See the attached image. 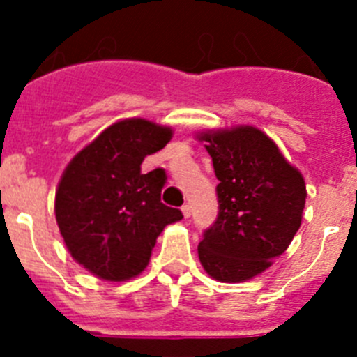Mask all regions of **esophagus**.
<instances>
[{
  "mask_svg": "<svg viewBox=\"0 0 357 357\" xmlns=\"http://www.w3.org/2000/svg\"><path fill=\"white\" fill-rule=\"evenodd\" d=\"M182 214H184L185 218L191 216V206H189V204H184V206H182Z\"/></svg>",
  "mask_w": 357,
  "mask_h": 357,
  "instance_id": "esophagus-1",
  "label": "esophagus"
}]
</instances>
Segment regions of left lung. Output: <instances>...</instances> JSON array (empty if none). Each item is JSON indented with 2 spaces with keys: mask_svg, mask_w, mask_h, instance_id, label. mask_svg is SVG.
Here are the masks:
<instances>
[{
  "mask_svg": "<svg viewBox=\"0 0 357 357\" xmlns=\"http://www.w3.org/2000/svg\"><path fill=\"white\" fill-rule=\"evenodd\" d=\"M213 157L220 211L198 245L207 273L245 282L284 254L302 223L304 176L272 137L252 125L198 132Z\"/></svg>",
  "mask_w": 357,
  "mask_h": 357,
  "instance_id": "obj_1",
  "label": "left lung"
}]
</instances>
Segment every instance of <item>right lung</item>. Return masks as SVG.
<instances>
[{
    "instance_id": "1",
    "label": "right lung",
    "mask_w": 357,
    "mask_h": 357,
    "mask_svg": "<svg viewBox=\"0 0 357 357\" xmlns=\"http://www.w3.org/2000/svg\"><path fill=\"white\" fill-rule=\"evenodd\" d=\"M173 130L144 118L119 119L69 160L55 193L56 225L78 264L110 282L139 275L178 209L164 206V169L141 173Z\"/></svg>"
}]
</instances>
